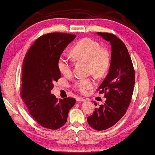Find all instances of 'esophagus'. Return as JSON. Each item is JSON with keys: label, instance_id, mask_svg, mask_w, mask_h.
<instances>
[{"label": "esophagus", "instance_id": "esophagus-1", "mask_svg": "<svg viewBox=\"0 0 155 155\" xmlns=\"http://www.w3.org/2000/svg\"><path fill=\"white\" fill-rule=\"evenodd\" d=\"M85 100L84 98H83V97H77V101H78V102H84V101H85Z\"/></svg>", "mask_w": 155, "mask_h": 155}]
</instances>
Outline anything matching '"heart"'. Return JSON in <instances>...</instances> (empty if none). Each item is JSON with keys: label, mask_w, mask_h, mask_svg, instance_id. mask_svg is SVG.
Masks as SVG:
<instances>
[{"label": "heart", "mask_w": 155, "mask_h": 155, "mask_svg": "<svg viewBox=\"0 0 155 155\" xmlns=\"http://www.w3.org/2000/svg\"><path fill=\"white\" fill-rule=\"evenodd\" d=\"M71 55L75 60L88 63V70L96 77H100L108 71L110 65V56L105 48L93 39L84 38L81 39L73 45ZM58 69L64 76H69L72 72V67L69 60L60 57L58 61ZM95 86L93 78H83L77 80L74 84L75 89L83 94H86Z\"/></svg>", "instance_id": "obj_1"}]
</instances>
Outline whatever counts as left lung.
<instances>
[{"instance_id":"obj_1","label":"left lung","mask_w":155,"mask_h":155,"mask_svg":"<svg viewBox=\"0 0 155 155\" xmlns=\"http://www.w3.org/2000/svg\"><path fill=\"white\" fill-rule=\"evenodd\" d=\"M112 45L111 63L107 77L99 86L106 100L87 121L93 129L103 130L112 127L126 114L131 101L135 84V70L126 45L110 33H97ZM95 104H96L95 103Z\"/></svg>"}]
</instances>
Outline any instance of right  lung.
Returning <instances> with one entry per match:
<instances>
[{"label":"right lung","instance_id":"1","mask_svg":"<svg viewBox=\"0 0 155 155\" xmlns=\"http://www.w3.org/2000/svg\"><path fill=\"white\" fill-rule=\"evenodd\" d=\"M76 35L49 33L34 41L24 58L20 95L29 114L41 126L57 130L67 122L69 111L76 100H58L51 90L61 73L58 61L65 48Z\"/></svg>","mask_w":155,"mask_h":155}]
</instances>
